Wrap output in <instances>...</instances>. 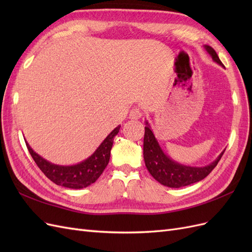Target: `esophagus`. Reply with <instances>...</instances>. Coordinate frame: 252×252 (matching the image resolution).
I'll return each instance as SVG.
<instances>
[{"label":"esophagus","mask_w":252,"mask_h":252,"mask_svg":"<svg viewBox=\"0 0 252 252\" xmlns=\"http://www.w3.org/2000/svg\"><path fill=\"white\" fill-rule=\"evenodd\" d=\"M142 117V111L140 108H133L131 111H130V114H129V118H130L131 120H138Z\"/></svg>","instance_id":"obj_1"}]
</instances>
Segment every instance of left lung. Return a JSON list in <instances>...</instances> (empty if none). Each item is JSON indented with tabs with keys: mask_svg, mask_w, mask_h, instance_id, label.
Masks as SVG:
<instances>
[{
	"mask_svg": "<svg viewBox=\"0 0 252 252\" xmlns=\"http://www.w3.org/2000/svg\"><path fill=\"white\" fill-rule=\"evenodd\" d=\"M204 48L216 63L224 67L215 49L208 46V45H205ZM224 151L220 152V155L216 158V161H213L207 166L191 167L180 164L173 161L172 158H170L162 150L154 132L151 130L150 125L146 121L143 148L145 165H146L147 169L152 177L164 186L180 188L202 181L218 165Z\"/></svg>",
	"mask_w": 252,
	"mask_h": 252,
	"instance_id": "8db88e82",
	"label": "left lung"
}]
</instances>
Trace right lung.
Here are the masks:
<instances>
[{
    "instance_id": "obj_1",
    "label": "right lung",
    "mask_w": 252,
    "mask_h": 252,
    "mask_svg": "<svg viewBox=\"0 0 252 252\" xmlns=\"http://www.w3.org/2000/svg\"><path fill=\"white\" fill-rule=\"evenodd\" d=\"M120 127L114 128L89 158L74 165L52 164L33 151L27 142L26 146L37 167L50 181L62 187L81 189L94 184L108 165L113 138L119 133Z\"/></svg>"
}]
</instances>
